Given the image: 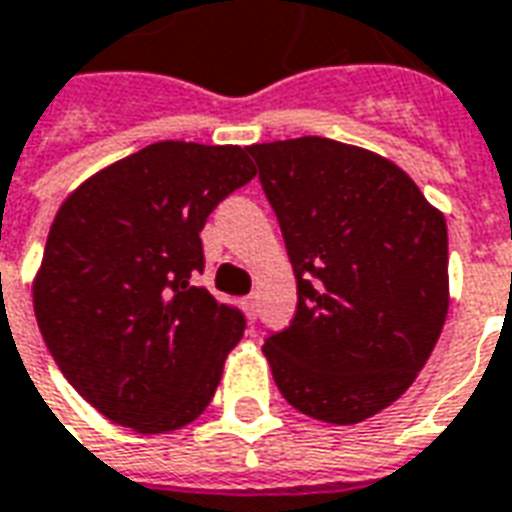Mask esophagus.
<instances>
[{
	"instance_id": "obj_1",
	"label": "esophagus",
	"mask_w": 512,
	"mask_h": 512,
	"mask_svg": "<svg viewBox=\"0 0 512 512\" xmlns=\"http://www.w3.org/2000/svg\"><path fill=\"white\" fill-rule=\"evenodd\" d=\"M244 306H246V312H249V317H255V295H246Z\"/></svg>"
}]
</instances>
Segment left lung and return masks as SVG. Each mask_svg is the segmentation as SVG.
Here are the masks:
<instances>
[{
	"mask_svg": "<svg viewBox=\"0 0 512 512\" xmlns=\"http://www.w3.org/2000/svg\"><path fill=\"white\" fill-rule=\"evenodd\" d=\"M293 263L298 306L263 344L276 388L325 423L391 407L448 317V225L391 160L339 140L249 146Z\"/></svg>",
	"mask_w": 512,
	"mask_h": 512,
	"instance_id": "obj_1",
	"label": "left lung"
}]
</instances>
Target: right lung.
Returning a JSON list of instances; mask_svg holds the SVG:
<instances>
[{
	"mask_svg": "<svg viewBox=\"0 0 512 512\" xmlns=\"http://www.w3.org/2000/svg\"><path fill=\"white\" fill-rule=\"evenodd\" d=\"M241 146L160 140L86 179L56 211L34 317L67 382L138 434L214 399L244 314L192 282L208 214L255 179Z\"/></svg>",
	"mask_w": 512,
	"mask_h": 512,
	"instance_id": "1",
	"label": "right lung"
}]
</instances>
